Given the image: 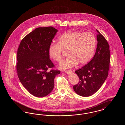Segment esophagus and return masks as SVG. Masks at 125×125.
Masks as SVG:
<instances>
[{
  "label": "esophagus",
  "mask_w": 125,
  "mask_h": 125,
  "mask_svg": "<svg viewBox=\"0 0 125 125\" xmlns=\"http://www.w3.org/2000/svg\"><path fill=\"white\" fill-rule=\"evenodd\" d=\"M65 73H67V74H68V73H72V70H65Z\"/></svg>",
  "instance_id": "obj_1"
}]
</instances>
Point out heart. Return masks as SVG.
<instances>
[{"mask_svg": "<svg viewBox=\"0 0 125 125\" xmlns=\"http://www.w3.org/2000/svg\"><path fill=\"white\" fill-rule=\"evenodd\" d=\"M96 38L87 32L71 31L60 36L58 42H52L48 48L49 56L59 62L62 59L63 50H67V58L63 61L60 68H71L79 63L80 65L87 64L92 58L95 51Z\"/></svg>", "mask_w": 125, "mask_h": 125, "instance_id": "obj_1", "label": "heart"}]
</instances>
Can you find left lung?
<instances>
[{"instance_id": "left-lung-1", "label": "left lung", "mask_w": 125, "mask_h": 125, "mask_svg": "<svg viewBox=\"0 0 125 125\" xmlns=\"http://www.w3.org/2000/svg\"><path fill=\"white\" fill-rule=\"evenodd\" d=\"M97 45L93 59L76 70L79 82L73 86L76 93L82 96L93 95L100 88L108 76L110 62V46L106 39L96 30Z\"/></svg>"}]
</instances>
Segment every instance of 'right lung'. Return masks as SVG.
<instances>
[{
	"label": "right lung",
	"mask_w": 125,
	"mask_h": 125,
	"mask_svg": "<svg viewBox=\"0 0 125 125\" xmlns=\"http://www.w3.org/2000/svg\"><path fill=\"white\" fill-rule=\"evenodd\" d=\"M57 30L52 27L38 28L22 39L17 53L19 79L31 94L41 97L53 89L54 78L60 71L48 69L55 66L50 59L48 48Z\"/></svg>",
	"instance_id": "add662e5"
}]
</instances>
